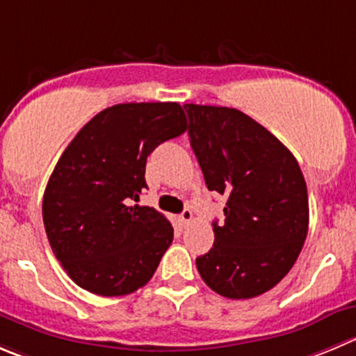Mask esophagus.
<instances>
[{
	"label": "esophagus",
	"mask_w": 356,
	"mask_h": 356,
	"mask_svg": "<svg viewBox=\"0 0 356 356\" xmlns=\"http://www.w3.org/2000/svg\"><path fill=\"white\" fill-rule=\"evenodd\" d=\"M192 222V211L191 209H184V213L180 215V223L181 225H188Z\"/></svg>",
	"instance_id": "1"
}]
</instances>
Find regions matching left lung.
Here are the masks:
<instances>
[{"mask_svg": "<svg viewBox=\"0 0 356 356\" xmlns=\"http://www.w3.org/2000/svg\"><path fill=\"white\" fill-rule=\"evenodd\" d=\"M191 147L208 191L225 195V222L195 259L213 292L252 299L276 286L296 264L307 236L309 204L292 152L236 108L185 104Z\"/></svg>", "mask_w": 356, "mask_h": 356, "instance_id": "1", "label": "left lung"}]
</instances>
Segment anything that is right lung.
<instances>
[{
  "instance_id": "right-lung-1",
  "label": "right lung",
  "mask_w": 356,
  "mask_h": 356,
  "mask_svg": "<svg viewBox=\"0 0 356 356\" xmlns=\"http://www.w3.org/2000/svg\"><path fill=\"white\" fill-rule=\"evenodd\" d=\"M187 129L178 103H124L99 111L73 138L43 194L54 255L83 290L103 297L150 282L172 227L150 206H131L147 187V157Z\"/></svg>"
}]
</instances>
